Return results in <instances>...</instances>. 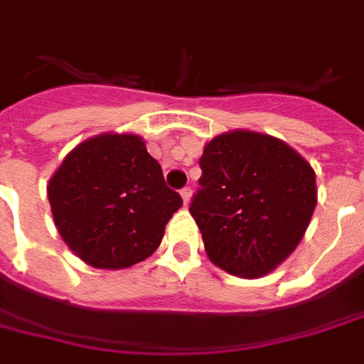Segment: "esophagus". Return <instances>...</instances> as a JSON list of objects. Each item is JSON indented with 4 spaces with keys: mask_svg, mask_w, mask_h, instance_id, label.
<instances>
[{
    "mask_svg": "<svg viewBox=\"0 0 364 364\" xmlns=\"http://www.w3.org/2000/svg\"><path fill=\"white\" fill-rule=\"evenodd\" d=\"M180 196H182V200H184L186 205H188V203H190V198H192V188H190V186H184V188L180 190Z\"/></svg>",
    "mask_w": 364,
    "mask_h": 364,
    "instance_id": "esophagus-1",
    "label": "esophagus"
}]
</instances>
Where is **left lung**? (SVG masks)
I'll return each instance as SVG.
<instances>
[{
	"label": "left lung",
	"instance_id": "1",
	"mask_svg": "<svg viewBox=\"0 0 364 364\" xmlns=\"http://www.w3.org/2000/svg\"><path fill=\"white\" fill-rule=\"evenodd\" d=\"M190 213L209 259L238 277H262L299 246L316 208V176L287 143L230 132L205 145Z\"/></svg>",
	"mask_w": 364,
	"mask_h": 364
}]
</instances>
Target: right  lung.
I'll list each match as a JSON object with an SVG mask.
<instances>
[{"instance_id": "add662e5", "label": "right lung", "mask_w": 364, "mask_h": 364, "mask_svg": "<svg viewBox=\"0 0 364 364\" xmlns=\"http://www.w3.org/2000/svg\"><path fill=\"white\" fill-rule=\"evenodd\" d=\"M63 242L89 266L122 269L149 258L182 205L141 137L102 134L77 145L48 184Z\"/></svg>"}]
</instances>
